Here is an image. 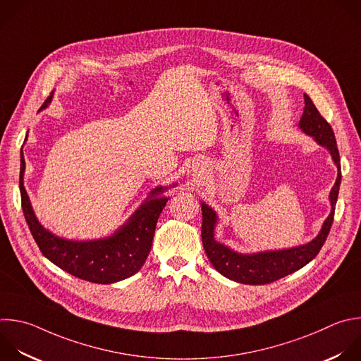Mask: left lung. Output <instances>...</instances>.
I'll return each mask as SVG.
<instances>
[{
    "instance_id": "1",
    "label": "left lung",
    "mask_w": 361,
    "mask_h": 361,
    "mask_svg": "<svg viewBox=\"0 0 361 361\" xmlns=\"http://www.w3.org/2000/svg\"><path fill=\"white\" fill-rule=\"evenodd\" d=\"M299 126L306 135L313 136L320 146L326 147L330 152L333 161L337 166V171H338L337 178L330 191L331 212L324 221L320 233L313 239L312 243L306 245L283 250V251H269V252H259L252 255H243V254L233 252L232 250L215 241L214 226L216 222V215L208 205L201 204V211H202L201 238H202V245H204L205 254L211 261L212 267L221 275H224L231 281L245 283V285H265V283L275 282L307 265L319 254L323 244L326 243V238L330 232V228L334 219V208H336L340 181H341L338 149H337V143H336V137L331 126L320 114V111L316 109L314 103L307 94H305V110L300 117Z\"/></svg>"
}]
</instances>
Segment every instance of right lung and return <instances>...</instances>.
I'll use <instances>...</instances> for the list:
<instances>
[{
  "label": "right lung",
  "mask_w": 361,
  "mask_h": 361,
  "mask_svg": "<svg viewBox=\"0 0 361 361\" xmlns=\"http://www.w3.org/2000/svg\"><path fill=\"white\" fill-rule=\"evenodd\" d=\"M51 100L52 93L41 109H45ZM24 171L25 160L21 154V205L30 231L45 258L79 279L102 285L123 281L139 272L152 250L157 219L169 201L166 197H157L166 188L153 190L129 222L111 236L99 241L78 243L52 235L38 222L24 187Z\"/></svg>",
  "instance_id": "1"
}]
</instances>
